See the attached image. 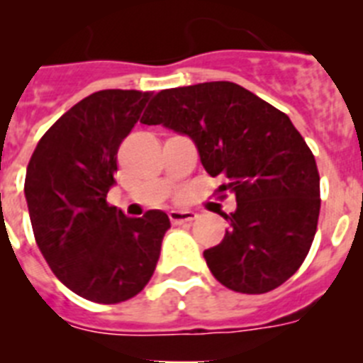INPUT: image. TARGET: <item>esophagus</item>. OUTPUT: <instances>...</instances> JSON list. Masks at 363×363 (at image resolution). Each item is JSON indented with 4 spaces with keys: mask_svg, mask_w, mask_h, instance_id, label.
Returning a JSON list of instances; mask_svg holds the SVG:
<instances>
[{
    "mask_svg": "<svg viewBox=\"0 0 363 363\" xmlns=\"http://www.w3.org/2000/svg\"><path fill=\"white\" fill-rule=\"evenodd\" d=\"M169 218L174 225H182V223H189V221L196 220L198 214L194 211H171Z\"/></svg>",
    "mask_w": 363,
    "mask_h": 363,
    "instance_id": "esophagus-1",
    "label": "esophagus"
}]
</instances>
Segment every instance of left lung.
Returning a JSON list of instances; mask_svg holds the SVG:
<instances>
[{
  "label": "left lung",
  "instance_id": "1",
  "mask_svg": "<svg viewBox=\"0 0 363 363\" xmlns=\"http://www.w3.org/2000/svg\"><path fill=\"white\" fill-rule=\"evenodd\" d=\"M191 138L203 169L233 192L236 211L218 245L203 251L227 289L262 294L289 280L306 259L320 214V176L287 114L230 82L167 89L142 116Z\"/></svg>",
  "mask_w": 363,
  "mask_h": 363
}]
</instances>
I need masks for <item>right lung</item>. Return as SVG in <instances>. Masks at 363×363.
<instances>
[{"label": "right lung", "instance_id": "add662e5", "mask_svg": "<svg viewBox=\"0 0 363 363\" xmlns=\"http://www.w3.org/2000/svg\"><path fill=\"white\" fill-rule=\"evenodd\" d=\"M147 99L121 89L86 96L43 134L27 167L25 198L41 255L65 287L96 303L136 296L171 229L163 211L129 218L107 203L118 147Z\"/></svg>", "mask_w": 363, "mask_h": 363}]
</instances>
